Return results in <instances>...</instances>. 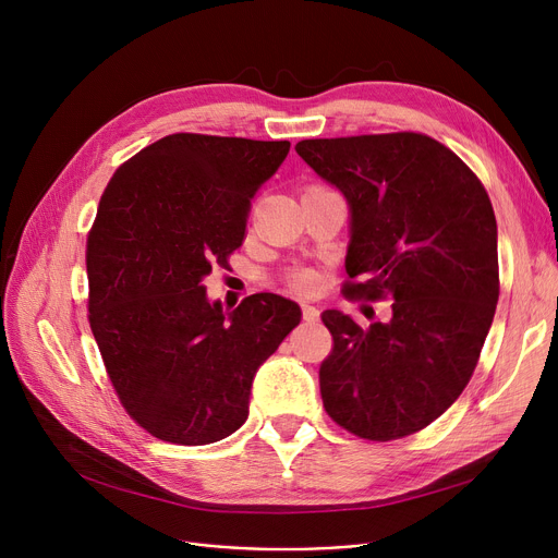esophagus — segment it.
I'll return each instance as SVG.
<instances>
[{
  "mask_svg": "<svg viewBox=\"0 0 558 558\" xmlns=\"http://www.w3.org/2000/svg\"><path fill=\"white\" fill-rule=\"evenodd\" d=\"M320 312L314 307V305H303V318L310 320V324H314V320H318Z\"/></svg>",
  "mask_w": 558,
  "mask_h": 558,
  "instance_id": "1",
  "label": "esophagus"
}]
</instances>
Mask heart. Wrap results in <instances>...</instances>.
Instances as JSON below:
<instances>
[{
	"instance_id": "1",
	"label": "heart",
	"mask_w": 558,
	"mask_h": 558,
	"mask_svg": "<svg viewBox=\"0 0 558 558\" xmlns=\"http://www.w3.org/2000/svg\"><path fill=\"white\" fill-rule=\"evenodd\" d=\"M289 287L296 294H312L318 287V274L314 269H299L289 276Z\"/></svg>"
}]
</instances>
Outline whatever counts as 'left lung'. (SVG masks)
<instances>
[{
	"label": "left lung",
	"instance_id": "1",
	"mask_svg": "<svg viewBox=\"0 0 558 558\" xmlns=\"http://www.w3.org/2000/svg\"><path fill=\"white\" fill-rule=\"evenodd\" d=\"M299 156L350 205L345 299L391 301L387 324L320 314L328 416L368 441L421 432L461 396L500 296L497 223L482 181L446 144L400 131L303 140Z\"/></svg>",
	"mask_w": 558,
	"mask_h": 558
}]
</instances>
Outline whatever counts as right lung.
Returning a JSON list of instances; mask_svg holds the SVG:
<instances>
[{
    "label": "right lung",
    "mask_w": 558,
    "mask_h": 558,
    "mask_svg": "<svg viewBox=\"0 0 558 558\" xmlns=\"http://www.w3.org/2000/svg\"><path fill=\"white\" fill-rule=\"evenodd\" d=\"M289 142L173 133L112 173L87 232V320L126 414L151 436L208 446L248 416L255 371L301 307L253 294L223 312L203 278L246 238L251 201Z\"/></svg>",
    "instance_id": "obj_1"
}]
</instances>
